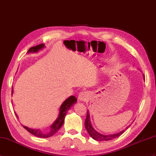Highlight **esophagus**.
Segmentation results:
<instances>
[{
    "label": "esophagus",
    "mask_w": 156,
    "mask_h": 156,
    "mask_svg": "<svg viewBox=\"0 0 156 156\" xmlns=\"http://www.w3.org/2000/svg\"><path fill=\"white\" fill-rule=\"evenodd\" d=\"M88 92H82L79 94L78 99L80 101H86L88 98Z\"/></svg>",
    "instance_id": "esophagus-1"
}]
</instances>
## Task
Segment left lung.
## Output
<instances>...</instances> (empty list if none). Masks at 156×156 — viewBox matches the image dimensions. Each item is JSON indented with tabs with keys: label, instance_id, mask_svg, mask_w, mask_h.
<instances>
[{
	"label": "left lung",
	"instance_id": "left-lung-1",
	"mask_svg": "<svg viewBox=\"0 0 156 156\" xmlns=\"http://www.w3.org/2000/svg\"><path fill=\"white\" fill-rule=\"evenodd\" d=\"M144 77L145 78V76L144 75ZM129 126H128L125 129L122 130V131L116 133H113V134H109V135H104L100 133L99 132H98L97 131L94 129L92 127V124H91V121H90V114L88 110L87 112V115H86V121H85V127L87 131H88V133L90 136H91L94 140H97V141H108V140H113L114 138H116L118 136H121L123 133H124L126 129H128L129 128Z\"/></svg>",
	"mask_w": 156,
	"mask_h": 156
}]
</instances>
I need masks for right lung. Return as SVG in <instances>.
Here are the masks:
<instances>
[{
	"label": "right lung",
	"mask_w": 156,
	"mask_h": 156,
	"mask_svg": "<svg viewBox=\"0 0 156 156\" xmlns=\"http://www.w3.org/2000/svg\"><path fill=\"white\" fill-rule=\"evenodd\" d=\"M44 47V44H41L36 46L31 47V48H30V49L28 50V53L37 52H38V50L42 49ZM12 93H13V90H12ZM76 101H77V98H76L75 96H71L65 100L62 104V105L60 107L58 116L55 122H54L51 126H50V131L48 132L43 133L41 130L39 129H32V128H29L27 127V126H23L27 130L28 132H30V133L34 135L35 136L42 137V138L51 137L54 134H55V133L58 132V130L62 127V126L63 125L64 122V118H65V116H66V113L68 112V111L70 110L71 106H73V105L76 102ZM15 114L16 115V118H18V116L16 113Z\"/></svg>",
	"instance_id": "add662e5"
}]
</instances>
